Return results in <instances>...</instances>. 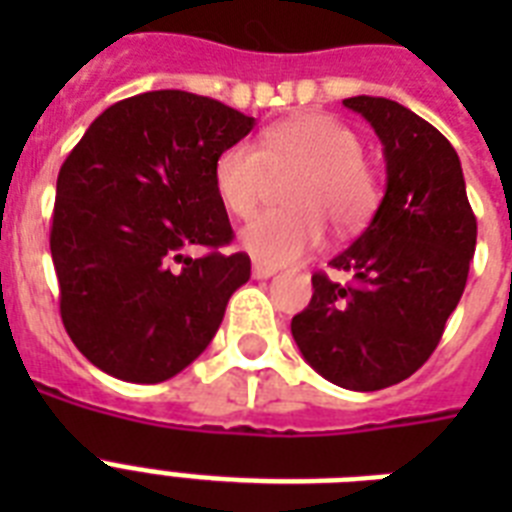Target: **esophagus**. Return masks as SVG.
<instances>
[{"label": "esophagus", "instance_id": "1", "mask_svg": "<svg viewBox=\"0 0 512 512\" xmlns=\"http://www.w3.org/2000/svg\"><path fill=\"white\" fill-rule=\"evenodd\" d=\"M252 276H255V279H271V276H276V268H273V265L255 263L252 265Z\"/></svg>", "mask_w": 512, "mask_h": 512}]
</instances>
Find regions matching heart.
<instances>
[{
	"mask_svg": "<svg viewBox=\"0 0 512 512\" xmlns=\"http://www.w3.org/2000/svg\"><path fill=\"white\" fill-rule=\"evenodd\" d=\"M300 170L289 188L295 209H265L239 231V244L263 265L303 260L337 231H356L377 207V183L361 159V140L332 116L300 114L260 135V148L233 143L215 159V191L228 212L247 217L260 204L271 172Z\"/></svg>",
	"mask_w": 512,
	"mask_h": 512,
	"instance_id": "b5f03b06",
	"label": "heart"
}]
</instances>
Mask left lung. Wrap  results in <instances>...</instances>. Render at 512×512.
Returning a JSON list of instances; mask_svg holds the SVG:
<instances>
[{
    "instance_id": "1",
    "label": "left lung",
    "mask_w": 512,
    "mask_h": 512,
    "mask_svg": "<svg viewBox=\"0 0 512 512\" xmlns=\"http://www.w3.org/2000/svg\"><path fill=\"white\" fill-rule=\"evenodd\" d=\"M372 124L385 156V196L372 223L332 268L313 273V297L292 319L303 358L348 390H382L414 374L444 335L476 252V215L452 143L388 98L342 100Z\"/></svg>"
}]
</instances>
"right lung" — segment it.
Masks as SVG:
<instances>
[{
	"instance_id": "add662e5",
	"label": "right lung",
	"mask_w": 512,
	"mask_h": 512,
	"mask_svg": "<svg viewBox=\"0 0 512 512\" xmlns=\"http://www.w3.org/2000/svg\"><path fill=\"white\" fill-rule=\"evenodd\" d=\"M252 116L183 90L119 100L58 172L50 252L60 319L82 356L124 382H164L204 353L249 281L215 191L220 151ZM191 246L212 253L191 258Z\"/></svg>"
}]
</instances>
